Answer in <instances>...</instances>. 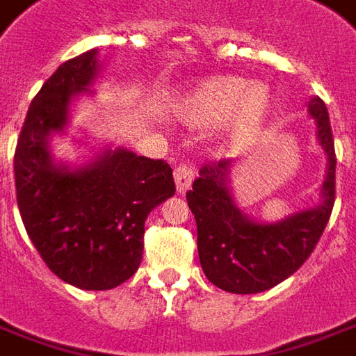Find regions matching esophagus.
I'll return each instance as SVG.
<instances>
[{
	"instance_id": "34e87169",
	"label": "esophagus",
	"mask_w": 356,
	"mask_h": 356,
	"mask_svg": "<svg viewBox=\"0 0 356 356\" xmlns=\"http://www.w3.org/2000/svg\"><path fill=\"white\" fill-rule=\"evenodd\" d=\"M173 177H175V185H177L179 193H185L188 191V186L193 183V179H195V170H193V165L191 163H179L175 171H173Z\"/></svg>"
}]
</instances>
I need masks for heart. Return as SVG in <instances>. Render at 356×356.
Returning <instances> with one entry per match:
<instances>
[{
    "instance_id": "obj_1",
    "label": "heart",
    "mask_w": 356,
    "mask_h": 356,
    "mask_svg": "<svg viewBox=\"0 0 356 356\" xmlns=\"http://www.w3.org/2000/svg\"><path fill=\"white\" fill-rule=\"evenodd\" d=\"M181 113L195 123L225 118L223 131L233 144L250 140L270 109V94L262 84H247L237 76H210L191 86L179 102Z\"/></svg>"
}]
</instances>
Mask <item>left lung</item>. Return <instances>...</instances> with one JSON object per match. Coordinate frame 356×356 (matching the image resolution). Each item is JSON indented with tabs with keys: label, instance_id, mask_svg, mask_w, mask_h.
Segmentation results:
<instances>
[{
	"label": "left lung",
	"instance_id": "1",
	"mask_svg": "<svg viewBox=\"0 0 356 356\" xmlns=\"http://www.w3.org/2000/svg\"><path fill=\"white\" fill-rule=\"evenodd\" d=\"M316 118L318 140L327 154L324 200L312 210L293 213L277 223L248 220L231 198V161H206L186 193L196 220L200 266L210 282L237 295L260 293L282 283L307 262L330 221L335 202V148L327 108L322 98L308 102Z\"/></svg>",
	"mask_w": 356,
	"mask_h": 356
}]
</instances>
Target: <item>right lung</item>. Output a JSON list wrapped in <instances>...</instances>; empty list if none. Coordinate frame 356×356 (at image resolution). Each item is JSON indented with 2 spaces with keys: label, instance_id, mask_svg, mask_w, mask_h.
<instances>
[{
  "label": "right lung",
  "instance_id": "right-lung-1",
  "mask_svg": "<svg viewBox=\"0 0 356 356\" xmlns=\"http://www.w3.org/2000/svg\"><path fill=\"white\" fill-rule=\"evenodd\" d=\"M96 69V49L57 67L32 100L13 161L19 212L38 254L59 280L86 291L113 289L138 270L144 221L175 195L168 161L123 148L76 171L54 165L49 135L65 127L69 102Z\"/></svg>",
  "mask_w": 356,
  "mask_h": 356
}]
</instances>
